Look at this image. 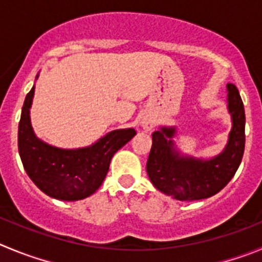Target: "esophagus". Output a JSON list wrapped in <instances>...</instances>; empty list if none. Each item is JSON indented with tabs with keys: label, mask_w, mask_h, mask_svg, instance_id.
I'll use <instances>...</instances> for the list:
<instances>
[{
	"label": "esophagus",
	"mask_w": 262,
	"mask_h": 262,
	"mask_svg": "<svg viewBox=\"0 0 262 262\" xmlns=\"http://www.w3.org/2000/svg\"><path fill=\"white\" fill-rule=\"evenodd\" d=\"M154 126H155V124H154L152 120H146L145 123H143V128L147 129V130H150V129H152Z\"/></svg>",
	"instance_id": "34e87169"
}]
</instances>
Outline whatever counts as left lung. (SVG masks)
<instances>
[{
  "label": "left lung",
  "mask_w": 262,
  "mask_h": 262,
  "mask_svg": "<svg viewBox=\"0 0 262 262\" xmlns=\"http://www.w3.org/2000/svg\"><path fill=\"white\" fill-rule=\"evenodd\" d=\"M229 111L233 116V129L222 154L203 161L183 158L173 148V128H161L152 133V146L148 154V178L154 186L177 200H200L221 191L238 170L246 145V115L238 89L227 84Z\"/></svg>",
  "instance_id": "left-lung-1"
}]
</instances>
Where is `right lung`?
I'll use <instances>...</instances> for the list:
<instances>
[{
    "instance_id": "obj_1",
    "label": "right lung",
    "mask_w": 262,
    "mask_h": 262,
    "mask_svg": "<svg viewBox=\"0 0 262 262\" xmlns=\"http://www.w3.org/2000/svg\"><path fill=\"white\" fill-rule=\"evenodd\" d=\"M33 93L35 88L24 99L18 129L19 155L27 174L41 191L55 199L73 202L90 196L103 182L114 154L136 136V130H114L79 150L53 147L36 138L32 130L29 107Z\"/></svg>"
}]
</instances>
